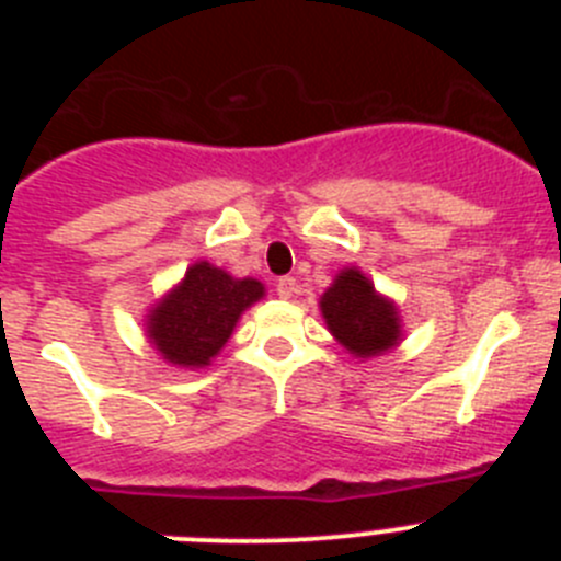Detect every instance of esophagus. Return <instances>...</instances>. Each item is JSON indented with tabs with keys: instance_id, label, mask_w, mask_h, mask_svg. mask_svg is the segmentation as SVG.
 I'll return each instance as SVG.
<instances>
[{
	"instance_id": "esophagus-1",
	"label": "esophagus",
	"mask_w": 561,
	"mask_h": 561,
	"mask_svg": "<svg viewBox=\"0 0 561 561\" xmlns=\"http://www.w3.org/2000/svg\"><path fill=\"white\" fill-rule=\"evenodd\" d=\"M275 291L280 297H284V300H289L291 295H295L297 291V280L291 275H284V277H277V284H275Z\"/></svg>"
}]
</instances>
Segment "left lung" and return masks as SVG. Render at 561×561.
Segmentation results:
<instances>
[{
	"label": "left lung",
	"mask_w": 561,
	"mask_h": 561,
	"mask_svg": "<svg viewBox=\"0 0 561 561\" xmlns=\"http://www.w3.org/2000/svg\"><path fill=\"white\" fill-rule=\"evenodd\" d=\"M320 309L331 334L362 359L393 348L399 340L393 304L376 295L374 284L359 270L340 272L334 286L320 300Z\"/></svg>",
	"instance_id": "obj_1"
}]
</instances>
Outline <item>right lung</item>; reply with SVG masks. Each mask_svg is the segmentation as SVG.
Segmentation results:
<instances>
[{
	"label": "right lung",
	"instance_id": "right-lung-1",
	"mask_svg": "<svg viewBox=\"0 0 561 561\" xmlns=\"http://www.w3.org/2000/svg\"><path fill=\"white\" fill-rule=\"evenodd\" d=\"M261 297L264 286L257 280H238L202 261L148 314V336L173 365L202 368L225 348L241 311Z\"/></svg>",
	"mask_w": 561,
	"mask_h": 561
}]
</instances>
